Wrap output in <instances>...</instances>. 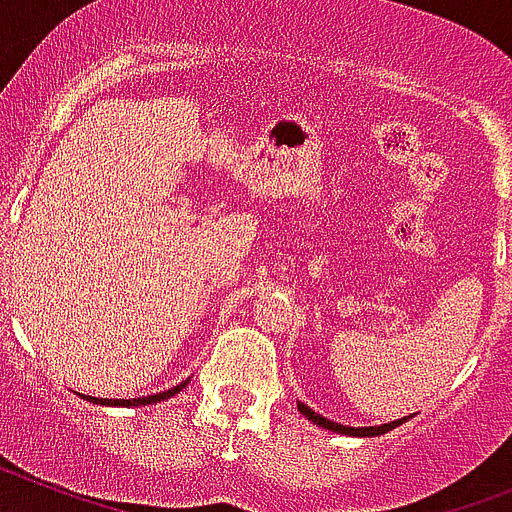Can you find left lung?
<instances>
[{
    "instance_id": "1",
    "label": "left lung",
    "mask_w": 512,
    "mask_h": 512,
    "mask_svg": "<svg viewBox=\"0 0 512 512\" xmlns=\"http://www.w3.org/2000/svg\"><path fill=\"white\" fill-rule=\"evenodd\" d=\"M297 410H300V413L305 415L307 420H312V423H315V425H320V428H328V431L341 433V436H359V438L382 436V433H390L392 428H397V425H402V423H405V420L413 418V415H408V418L390 420V423H384V425H361V428H351V425H341V423H333V420L323 418V415H318V413H315V410L307 408L305 402H297Z\"/></svg>"
}]
</instances>
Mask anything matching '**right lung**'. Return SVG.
I'll use <instances>...</instances> for the list:
<instances>
[{
  "label": "right lung",
  "mask_w": 512,
  "mask_h": 512,
  "mask_svg": "<svg viewBox=\"0 0 512 512\" xmlns=\"http://www.w3.org/2000/svg\"><path fill=\"white\" fill-rule=\"evenodd\" d=\"M189 384V379H184L182 384H176L171 390L166 392H156V395H148V397H133V400H107V397H92V395H81L87 402H94V405H107V408H140V405H153V402H161V400H169V397L179 395Z\"/></svg>",
  "instance_id": "add662e5"
}]
</instances>
